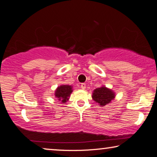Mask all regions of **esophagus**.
I'll return each instance as SVG.
<instances>
[{"instance_id":"esophagus-1","label":"esophagus","mask_w":157,"mask_h":157,"mask_svg":"<svg viewBox=\"0 0 157 157\" xmlns=\"http://www.w3.org/2000/svg\"><path fill=\"white\" fill-rule=\"evenodd\" d=\"M81 88L82 89H86V83H81Z\"/></svg>"}]
</instances>
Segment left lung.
<instances>
[{
    "label": "left lung",
    "mask_w": 157,
    "mask_h": 157,
    "mask_svg": "<svg viewBox=\"0 0 157 157\" xmlns=\"http://www.w3.org/2000/svg\"><path fill=\"white\" fill-rule=\"evenodd\" d=\"M115 97V94L111 90L103 86L94 91L92 98L101 106H104L111 101Z\"/></svg>",
    "instance_id": "obj_1"
}]
</instances>
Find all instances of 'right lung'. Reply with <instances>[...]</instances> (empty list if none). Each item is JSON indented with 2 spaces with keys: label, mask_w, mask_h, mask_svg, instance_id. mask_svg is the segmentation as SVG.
Masks as SVG:
<instances>
[{
  "label": "right lung",
  "mask_w": 157,
  "mask_h": 157,
  "mask_svg": "<svg viewBox=\"0 0 157 157\" xmlns=\"http://www.w3.org/2000/svg\"><path fill=\"white\" fill-rule=\"evenodd\" d=\"M72 89L71 86L68 85H62L61 86L58 87L56 90L55 96L56 97L59 98V100H61L62 102L65 103L66 101L68 100L70 94L72 92Z\"/></svg>",
  "instance_id": "obj_1"
}]
</instances>
